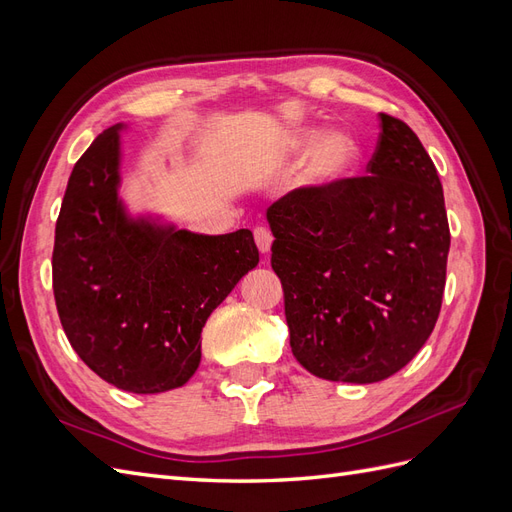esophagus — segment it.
I'll list each match as a JSON object with an SVG mask.
<instances>
[{
    "mask_svg": "<svg viewBox=\"0 0 512 512\" xmlns=\"http://www.w3.org/2000/svg\"><path fill=\"white\" fill-rule=\"evenodd\" d=\"M254 241L258 245L260 254H269L271 252V243H273V235L271 230L265 228V226H256L254 228Z\"/></svg>",
    "mask_w": 512,
    "mask_h": 512,
    "instance_id": "34e87169",
    "label": "esophagus"
}]
</instances>
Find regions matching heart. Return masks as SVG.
I'll list each match as a JSON object with an SVG mask.
<instances>
[{
  "mask_svg": "<svg viewBox=\"0 0 512 512\" xmlns=\"http://www.w3.org/2000/svg\"><path fill=\"white\" fill-rule=\"evenodd\" d=\"M292 153L312 149L303 168V181L316 192H331L350 181L363 162V147L356 136L333 130L322 136L320 128L294 130L288 138Z\"/></svg>",
  "mask_w": 512,
  "mask_h": 512,
  "instance_id": "b5f03b06",
  "label": "heart"
}]
</instances>
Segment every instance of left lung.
<instances>
[{
	"instance_id": "1",
	"label": "left lung",
	"mask_w": 512,
	"mask_h": 512,
	"mask_svg": "<svg viewBox=\"0 0 512 512\" xmlns=\"http://www.w3.org/2000/svg\"><path fill=\"white\" fill-rule=\"evenodd\" d=\"M369 177L267 209L290 348L309 374L371 384L408 365L440 314L451 232L418 136L380 113Z\"/></svg>"
}]
</instances>
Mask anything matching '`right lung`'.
<instances>
[{
    "instance_id": "1",
    "label": "right lung",
    "mask_w": 512,
    "mask_h": 512,
    "mask_svg": "<svg viewBox=\"0 0 512 512\" xmlns=\"http://www.w3.org/2000/svg\"><path fill=\"white\" fill-rule=\"evenodd\" d=\"M104 130L74 164L55 226L53 292L83 363L130 393H164L200 365V333L258 265L247 228L198 235L132 215L119 194L121 130Z\"/></svg>"
}]
</instances>
